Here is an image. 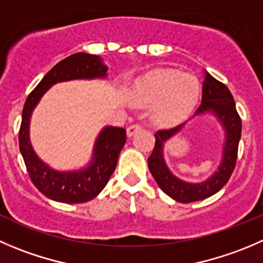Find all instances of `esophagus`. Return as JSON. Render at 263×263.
Instances as JSON below:
<instances>
[{
	"label": "esophagus",
	"instance_id": "esophagus-1",
	"mask_svg": "<svg viewBox=\"0 0 263 263\" xmlns=\"http://www.w3.org/2000/svg\"><path fill=\"white\" fill-rule=\"evenodd\" d=\"M140 129H141V124H139V123L131 124L129 127H127V136L128 137L134 136V135L136 134L137 131H140Z\"/></svg>",
	"mask_w": 263,
	"mask_h": 263
}]
</instances>
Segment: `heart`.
Wrapping results in <instances>:
<instances>
[{
	"mask_svg": "<svg viewBox=\"0 0 263 263\" xmlns=\"http://www.w3.org/2000/svg\"><path fill=\"white\" fill-rule=\"evenodd\" d=\"M200 87L195 77L159 70L135 85L134 98L144 105L155 104L153 119L159 126H175L195 108Z\"/></svg>",
	"mask_w": 263,
	"mask_h": 263,
	"instance_id": "b5f03b06",
	"label": "heart"
}]
</instances>
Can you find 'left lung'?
Listing matches in <instances>:
<instances>
[{"label": "left lung", "mask_w": 263, "mask_h": 263, "mask_svg": "<svg viewBox=\"0 0 263 263\" xmlns=\"http://www.w3.org/2000/svg\"><path fill=\"white\" fill-rule=\"evenodd\" d=\"M212 113L221 122L225 129V145L223 155L218 171H216L208 180L199 183H191L180 180L168 170L163 158L164 142L180 132L186 124L182 123L173 128L159 129L155 132V145L152 155L147 158V165L159 187L180 203H193L207 199L220 191L230 178L238 158L239 140L241 136V119L236 111L235 101L229 88L222 82L213 78L205 72L202 90V104L196 109V116Z\"/></svg>", "instance_id": "1"}]
</instances>
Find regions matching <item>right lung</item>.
I'll list each match as a JSON object with an SVG mask.
<instances>
[{"mask_svg": "<svg viewBox=\"0 0 263 263\" xmlns=\"http://www.w3.org/2000/svg\"><path fill=\"white\" fill-rule=\"evenodd\" d=\"M108 67L99 56L77 52L58 63L24 104L19 129V147L33 185L50 199L61 203H85L93 199L105 187L117 167L119 153L126 142V129L108 126L100 132L93 147L92 160L81 171L59 172L42 162L33 150L29 139V121L33 109L52 85L70 80L105 78Z\"/></svg>", "mask_w": 263, "mask_h": 263, "instance_id": "add662e5", "label": "right lung"}]
</instances>
